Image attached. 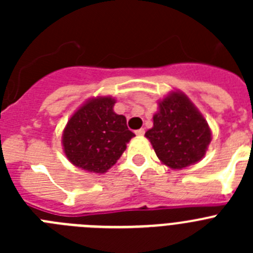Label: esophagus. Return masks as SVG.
I'll return each mask as SVG.
<instances>
[{
    "mask_svg": "<svg viewBox=\"0 0 253 253\" xmlns=\"http://www.w3.org/2000/svg\"><path fill=\"white\" fill-rule=\"evenodd\" d=\"M144 133H146V130H144V129H138V130H135V134H137V135H139V137H140V135H143V134H144Z\"/></svg>",
    "mask_w": 253,
    "mask_h": 253,
    "instance_id": "esophagus-1",
    "label": "esophagus"
}]
</instances>
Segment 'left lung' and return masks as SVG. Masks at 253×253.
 Returning <instances> with one entry per match:
<instances>
[{"instance_id":"left-lung-1","label":"left lung","mask_w":253,"mask_h":253,"mask_svg":"<svg viewBox=\"0 0 253 253\" xmlns=\"http://www.w3.org/2000/svg\"><path fill=\"white\" fill-rule=\"evenodd\" d=\"M146 137L161 162L172 169H181L204 157L211 131L189 97L172 91L158 101L153 128L147 130Z\"/></svg>"}]
</instances>
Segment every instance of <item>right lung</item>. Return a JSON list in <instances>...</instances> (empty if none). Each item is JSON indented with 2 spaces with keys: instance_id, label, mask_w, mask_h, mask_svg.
I'll return each mask as SVG.
<instances>
[{
  "instance_id": "add662e5",
  "label": "right lung",
  "mask_w": 253,
  "mask_h": 253,
  "mask_svg": "<svg viewBox=\"0 0 253 253\" xmlns=\"http://www.w3.org/2000/svg\"><path fill=\"white\" fill-rule=\"evenodd\" d=\"M115 99L99 96L84 102L67 123L63 151L71 163L95 173L114 166L135 134L126 126L124 115L114 113Z\"/></svg>"
}]
</instances>
